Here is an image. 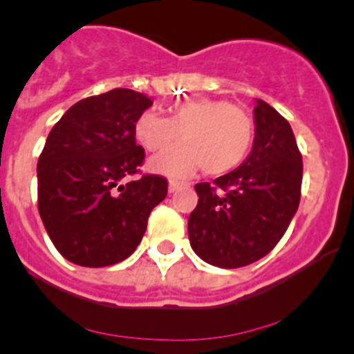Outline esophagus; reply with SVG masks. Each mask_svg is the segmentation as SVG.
I'll list each match as a JSON object with an SVG mask.
<instances>
[{
    "label": "esophagus",
    "mask_w": 354,
    "mask_h": 354,
    "mask_svg": "<svg viewBox=\"0 0 354 354\" xmlns=\"http://www.w3.org/2000/svg\"><path fill=\"white\" fill-rule=\"evenodd\" d=\"M180 186H183V183H180V180H177V179H170V180H168V192H170V193L177 192V189H179Z\"/></svg>",
    "instance_id": "obj_1"
}]
</instances>
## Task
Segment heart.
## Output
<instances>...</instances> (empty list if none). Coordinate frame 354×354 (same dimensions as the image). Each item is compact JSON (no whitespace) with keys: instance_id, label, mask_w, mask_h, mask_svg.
<instances>
[{"instance_id":"b5f03b06","label":"heart","mask_w":354,"mask_h":354,"mask_svg":"<svg viewBox=\"0 0 354 354\" xmlns=\"http://www.w3.org/2000/svg\"><path fill=\"white\" fill-rule=\"evenodd\" d=\"M170 117L145 109L134 124V136L149 152L179 147L150 159L154 171L186 177L202 167L207 175H225L248 158L255 126L245 109L221 99H187L168 108Z\"/></svg>"}]
</instances>
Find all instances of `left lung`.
I'll list each match as a JSON object with an SVG mask.
<instances>
[{"label": "left lung", "instance_id": "1", "mask_svg": "<svg viewBox=\"0 0 354 354\" xmlns=\"http://www.w3.org/2000/svg\"><path fill=\"white\" fill-rule=\"evenodd\" d=\"M255 138L239 168L195 186L198 204L187 220L193 252L207 264L234 270L277 246L296 214L303 161L289 122L257 99Z\"/></svg>", "mask_w": 354, "mask_h": 354}]
</instances>
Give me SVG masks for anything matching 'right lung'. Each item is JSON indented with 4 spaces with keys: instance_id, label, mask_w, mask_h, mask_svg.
Listing matches in <instances>:
<instances>
[{
    "instance_id": "add662e5",
    "label": "right lung",
    "mask_w": 354,
    "mask_h": 354,
    "mask_svg": "<svg viewBox=\"0 0 354 354\" xmlns=\"http://www.w3.org/2000/svg\"><path fill=\"white\" fill-rule=\"evenodd\" d=\"M150 106L140 92L109 90L76 102L49 133L37 162L39 212L67 261L104 268L127 259L167 196L159 175L124 184L145 159L134 124Z\"/></svg>"
}]
</instances>
